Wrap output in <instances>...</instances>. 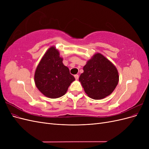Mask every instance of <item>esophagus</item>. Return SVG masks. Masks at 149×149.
Listing matches in <instances>:
<instances>
[{"mask_svg":"<svg viewBox=\"0 0 149 149\" xmlns=\"http://www.w3.org/2000/svg\"><path fill=\"white\" fill-rule=\"evenodd\" d=\"M74 78H75V79L77 80V79H78V78H79V75L78 74H75L74 75Z\"/></svg>","mask_w":149,"mask_h":149,"instance_id":"esophagus-1","label":"esophagus"}]
</instances>
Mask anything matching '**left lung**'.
Listing matches in <instances>:
<instances>
[{"label":"left lung","instance_id":"left-lung-1","mask_svg":"<svg viewBox=\"0 0 149 149\" xmlns=\"http://www.w3.org/2000/svg\"><path fill=\"white\" fill-rule=\"evenodd\" d=\"M79 81L85 93L93 100H101L110 95L119 82L116 66L101 53H96L83 67Z\"/></svg>","mask_w":149,"mask_h":149}]
</instances>
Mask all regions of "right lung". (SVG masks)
Segmentation results:
<instances>
[{
  "label": "right lung",
  "mask_w": 149,
  "mask_h": 149,
  "mask_svg": "<svg viewBox=\"0 0 149 149\" xmlns=\"http://www.w3.org/2000/svg\"><path fill=\"white\" fill-rule=\"evenodd\" d=\"M74 80L68 68L63 63L58 50L55 47L49 48L35 70L34 81L38 89L49 98H58L65 95Z\"/></svg>",
  "instance_id": "1"
}]
</instances>
